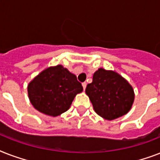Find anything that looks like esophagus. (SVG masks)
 I'll return each mask as SVG.
<instances>
[{"label":"esophagus","instance_id":"34e87169","mask_svg":"<svg viewBox=\"0 0 160 160\" xmlns=\"http://www.w3.org/2000/svg\"><path fill=\"white\" fill-rule=\"evenodd\" d=\"M86 85H87V84H86L85 82L82 83V86H83V89H84V90H85V88H86Z\"/></svg>","mask_w":160,"mask_h":160}]
</instances>
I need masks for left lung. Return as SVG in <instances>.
Segmentation results:
<instances>
[{"label": "left lung", "mask_w": 160, "mask_h": 160, "mask_svg": "<svg viewBox=\"0 0 160 160\" xmlns=\"http://www.w3.org/2000/svg\"><path fill=\"white\" fill-rule=\"evenodd\" d=\"M95 111L112 120L129 112L134 102L133 88L119 74L100 68L85 89Z\"/></svg>", "instance_id": "obj_1"}]
</instances>
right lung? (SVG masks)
<instances>
[{
  "mask_svg": "<svg viewBox=\"0 0 160 160\" xmlns=\"http://www.w3.org/2000/svg\"><path fill=\"white\" fill-rule=\"evenodd\" d=\"M82 90L76 76L62 65L47 68L28 85L32 105L41 113L54 117L69 109L75 95Z\"/></svg>",
  "mask_w": 160,
  "mask_h": 160,
  "instance_id": "obj_1",
  "label": "right lung"
}]
</instances>
